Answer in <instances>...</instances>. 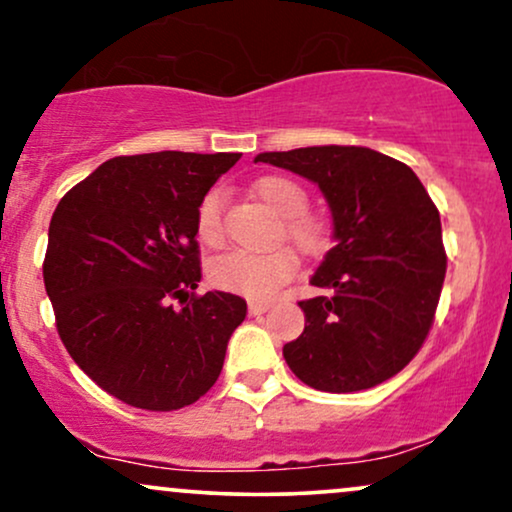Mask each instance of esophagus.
Returning a JSON list of instances; mask_svg holds the SVG:
<instances>
[{
  "instance_id": "obj_1",
  "label": "esophagus",
  "mask_w": 512,
  "mask_h": 512,
  "mask_svg": "<svg viewBox=\"0 0 512 512\" xmlns=\"http://www.w3.org/2000/svg\"><path fill=\"white\" fill-rule=\"evenodd\" d=\"M270 308L268 301H249V313L251 315H263Z\"/></svg>"
}]
</instances>
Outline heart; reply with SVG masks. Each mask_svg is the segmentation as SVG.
<instances>
[{
    "label": "heart",
    "mask_w": 512,
    "mask_h": 512,
    "mask_svg": "<svg viewBox=\"0 0 512 512\" xmlns=\"http://www.w3.org/2000/svg\"><path fill=\"white\" fill-rule=\"evenodd\" d=\"M256 197L275 216L282 218V235L304 256H323L330 246V225L325 218L308 213L306 189L285 175H266L254 182ZM197 237L208 246L223 239V192L211 189L197 206ZM296 275V258L287 249L266 254L256 251H227L208 268V277L218 289L249 299H270Z\"/></svg>",
    "instance_id": "1"
}]
</instances>
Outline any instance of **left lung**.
I'll return each instance as SVG.
<instances>
[{
	"label": "left lung",
	"instance_id": "8db88e82",
	"mask_svg": "<svg viewBox=\"0 0 512 512\" xmlns=\"http://www.w3.org/2000/svg\"><path fill=\"white\" fill-rule=\"evenodd\" d=\"M256 163L315 182L332 211L334 246L299 301L306 327L285 361L308 387L349 394L401 372L430 334L446 251L434 201L406 163L368 147L266 151Z\"/></svg>",
	"mask_w": 512,
	"mask_h": 512
}]
</instances>
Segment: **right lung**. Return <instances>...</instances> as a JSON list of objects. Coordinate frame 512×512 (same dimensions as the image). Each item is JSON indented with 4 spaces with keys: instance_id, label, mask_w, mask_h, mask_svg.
<instances>
[{
    "instance_id": "1",
    "label": "right lung",
    "mask_w": 512,
    "mask_h": 512,
    "mask_svg": "<svg viewBox=\"0 0 512 512\" xmlns=\"http://www.w3.org/2000/svg\"><path fill=\"white\" fill-rule=\"evenodd\" d=\"M239 156H116L56 206L42 266L56 330L80 370L128 406L185 408L223 370L246 301L194 294L197 206Z\"/></svg>"
}]
</instances>
